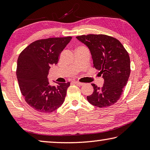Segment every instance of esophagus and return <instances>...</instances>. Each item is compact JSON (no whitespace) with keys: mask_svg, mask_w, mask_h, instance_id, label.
<instances>
[{"mask_svg":"<svg viewBox=\"0 0 150 150\" xmlns=\"http://www.w3.org/2000/svg\"><path fill=\"white\" fill-rule=\"evenodd\" d=\"M75 84H76L78 86H83V85H84V83H81V82H79V81H75Z\"/></svg>","mask_w":150,"mask_h":150,"instance_id":"1","label":"esophagus"}]
</instances>
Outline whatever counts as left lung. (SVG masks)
<instances>
[{"mask_svg": "<svg viewBox=\"0 0 150 150\" xmlns=\"http://www.w3.org/2000/svg\"><path fill=\"white\" fill-rule=\"evenodd\" d=\"M89 49L93 67L103 75L104 84L87 96L88 102L98 108L108 107L117 102L130 74L128 53L119 40L105 34L82 35L76 37Z\"/></svg>", "mask_w": 150, "mask_h": 150, "instance_id": "left-lung-1", "label": "left lung"}]
</instances>
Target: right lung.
<instances>
[{
    "instance_id": "obj_1",
    "label": "right lung",
    "mask_w": 150,
    "mask_h": 150,
    "mask_svg": "<svg viewBox=\"0 0 150 150\" xmlns=\"http://www.w3.org/2000/svg\"><path fill=\"white\" fill-rule=\"evenodd\" d=\"M71 36L36 40L20 53L17 61L16 76L25 101L34 110L50 113L64 102L70 83L52 87L48 81L50 66L56 65L59 55Z\"/></svg>"
}]
</instances>
